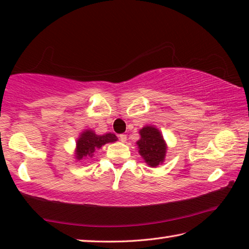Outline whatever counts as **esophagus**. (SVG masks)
Instances as JSON below:
<instances>
[{"label":"esophagus","instance_id":"esophagus-1","mask_svg":"<svg viewBox=\"0 0 249 249\" xmlns=\"http://www.w3.org/2000/svg\"><path fill=\"white\" fill-rule=\"evenodd\" d=\"M119 139L121 142H125V141H127V135H124V133H122V135H119Z\"/></svg>","mask_w":249,"mask_h":249}]
</instances>
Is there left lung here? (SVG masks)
<instances>
[{
  "mask_svg": "<svg viewBox=\"0 0 249 249\" xmlns=\"http://www.w3.org/2000/svg\"><path fill=\"white\" fill-rule=\"evenodd\" d=\"M140 139L137 141L138 152L149 167L156 168L164 161L167 143L162 133L155 125H144L139 130Z\"/></svg>",
  "mask_w": 249,
  "mask_h": 249,
  "instance_id": "1",
  "label": "left lung"
}]
</instances>
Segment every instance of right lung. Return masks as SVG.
Returning a JSON list of instances; mask_svg holds the SVG:
<instances>
[{
  "label": "right lung",
  "mask_w": 249,
  "mask_h": 249,
  "mask_svg": "<svg viewBox=\"0 0 249 249\" xmlns=\"http://www.w3.org/2000/svg\"><path fill=\"white\" fill-rule=\"evenodd\" d=\"M117 140V136L111 132L100 136L97 135L92 129H86L85 131L80 133L79 138L76 139L74 158L76 159V161L82 159L92 158L94 152L98 149L105 146L106 143L114 142Z\"/></svg>",
  "instance_id": "add662e5"
}]
</instances>
